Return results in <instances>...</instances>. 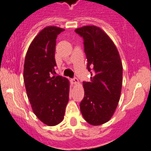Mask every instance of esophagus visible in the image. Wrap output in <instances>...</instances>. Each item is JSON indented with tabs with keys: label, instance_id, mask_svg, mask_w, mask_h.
<instances>
[{
	"label": "esophagus",
	"instance_id": "1",
	"mask_svg": "<svg viewBox=\"0 0 151 151\" xmlns=\"http://www.w3.org/2000/svg\"><path fill=\"white\" fill-rule=\"evenodd\" d=\"M71 83H73L74 85H77L79 84V80L77 78H74L71 80Z\"/></svg>",
	"mask_w": 151,
	"mask_h": 151
}]
</instances>
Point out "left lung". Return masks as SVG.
Returning <instances> with one entry per match:
<instances>
[{
	"mask_svg": "<svg viewBox=\"0 0 151 151\" xmlns=\"http://www.w3.org/2000/svg\"><path fill=\"white\" fill-rule=\"evenodd\" d=\"M84 40L87 68L93 74L83 83L85 95L80 111L85 120L92 125L108 122L120 99L122 86V64L114 43L101 28L84 26L75 29Z\"/></svg>",
	"mask_w": 151,
	"mask_h": 151,
	"instance_id": "1",
	"label": "left lung"
}]
</instances>
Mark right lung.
Returning <instances> with one entry per match:
<instances>
[{
	"label": "right lung",
	"mask_w": 151,
	"mask_h": 151,
	"mask_svg": "<svg viewBox=\"0 0 151 151\" xmlns=\"http://www.w3.org/2000/svg\"><path fill=\"white\" fill-rule=\"evenodd\" d=\"M65 29L46 26L29 45L23 68V80L32 111L49 126L60 123L68 102L69 80L55 76V54L58 35Z\"/></svg>",
	"instance_id": "add662e5"
}]
</instances>
